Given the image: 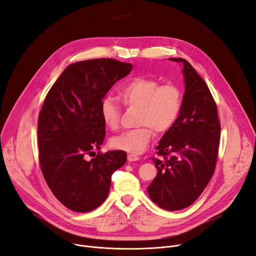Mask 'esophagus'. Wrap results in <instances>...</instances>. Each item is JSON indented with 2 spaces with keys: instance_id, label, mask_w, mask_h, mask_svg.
Wrapping results in <instances>:
<instances>
[{
  "instance_id": "esophagus-1",
  "label": "esophagus",
  "mask_w": 256,
  "mask_h": 256,
  "mask_svg": "<svg viewBox=\"0 0 256 256\" xmlns=\"http://www.w3.org/2000/svg\"><path fill=\"white\" fill-rule=\"evenodd\" d=\"M139 160V157L134 154H128V162H132V161H138Z\"/></svg>"
}]
</instances>
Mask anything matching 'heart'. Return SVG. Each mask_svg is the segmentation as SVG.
<instances>
[{"mask_svg":"<svg viewBox=\"0 0 256 256\" xmlns=\"http://www.w3.org/2000/svg\"><path fill=\"white\" fill-rule=\"evenodd\" d=\"M119 96L126 106L139 108L136 128L113 137L110 146L132 154L146 150L154 136L168 132L180 116L183 92L174 84H164L154 77L138 76L121 86ZM100 117L110 130L120 124L121 108L112 98L106 97L100 102Z\"/></svg>","mask_w":256,"mask_h":256,"instance_id":"obj_1","label":"heart"}]
</instances>
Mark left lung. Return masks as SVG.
Segmentation results:
<instances>
[{"label":"left lung","mask_w":256,"mask_h":256,"mask_svg":"<svg viewBox=\"0 0 256 256\" xmlns=\"http://www.w3.org/2000/svg\"><path fill=\"white\" fill-rule=\"evenodd\" d=\"M185 93L179 118L161 138L152 157L158 170L148 187L159 207L176 211L190 206L214 176L218 156L220 124L214 99L204 80L183 58Z\"/></svg>","instance_id":"1"}]
</instances>
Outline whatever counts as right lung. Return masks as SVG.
I'll return each mask as SVG.
<instances>
[{"label": "right lung", "instance_id": "obj_1", "mask_svg": "<svg viewBox=\"0 0 256 256\" xmlns=\"http://www.w3.org/2000/svg\"><path fill=\"white\" fill-rule=\"evenodd\" d=\"M132 64L94 58L72 64L51 86L38 115L40 166L52 194L76 212H88L104 201L113 172L126 162L124 150L100 148L106 126L100 102ZM88 156H94L91 160Z\"/></svg>", "mask_w": 256, "mask_h": 256}]
</instances>
